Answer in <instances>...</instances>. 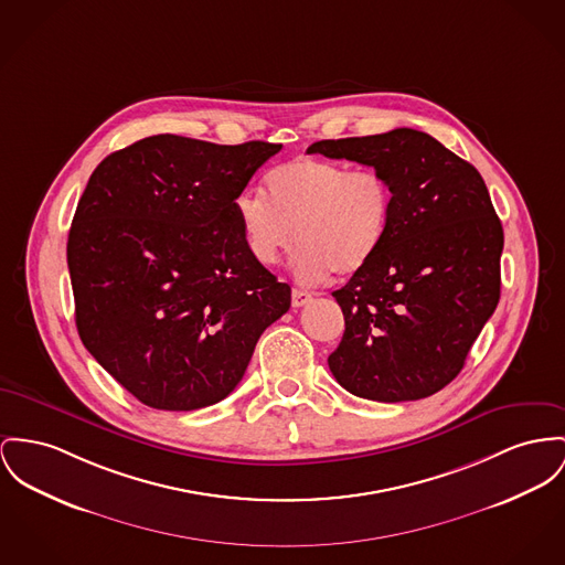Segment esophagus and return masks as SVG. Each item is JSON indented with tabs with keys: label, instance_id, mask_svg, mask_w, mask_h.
Wrapping results in <instances>:
<instances>
[{
	"label": "esophagus",
	"instance_id": "esophagus-1",
	"mask_svg": "<svg viewBox=\"0 0 565 565\" xmlns=\"http://www.w3.org/2000/svg\"><path fill=\"white\" fill-rule=\"evenodd\" d=\"M310 300H312V296H310L308 291H301V289H294V291H291V303L298 306V308L306 306Z\"/></svg>",
	"mask_w": 565,
	"mask_h": 565
}]
</instances>
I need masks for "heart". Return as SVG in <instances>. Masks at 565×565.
<instances>
[{
  "instance_id": "obj_1",
  "label": "heart",
  "mask_w": 565,
  "mask_h": 565,
  "mask_svg": "<svg viewBox=\"0 0 565 565\" xmlns=\"http://www.w3.org/2000/svg\"><path fill=\"white\" fill-rule=\"evenodd\" d=\"M267 196L244 190L233 210L248 253L259 265L276 264L300 244L291 267L301 282L332 271H362L381 250L394 212V192L376 169L298 156L265 175Z\"/></svg>"
}]
</instances>
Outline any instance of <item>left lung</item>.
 Instances as JSON below:
<instances>
[{
	"mask_svg": "<svg viewBox=\"0 0 565 565\" xmlns=\"http://www.w3.org/2000/svg\"><path fill=\"white\" fill-rule=\"evenodd\" d=\"M308 153L381 171L394 192L375 259L334 291L344 315L328 358L340 385L369 401L444 390L497 308L503 228L473 164L414 128L317 141Z\"/></svg>",
	"mask_w": 565,
	"mask_h": 565,
	"instance_id": "1",
	"label": "left lung"
}]
</instances>
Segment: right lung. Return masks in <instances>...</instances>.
<instances>
[{
  "instance_id": "1",
  "label": "right lung",
  "mask_w": 565,
  "mask_h": 565,
  "mask_svg": "<svg viewBox=\"0 0 565 565\" xmlns=\"http://www.w3.org/2000/svg\"><path fill=\"white\" fill-rule=\"evenodd\" d=\"M280 148L153 135L107 156L78 199L68 233L78 337L151 409L226 398L291 306L233 210Z\"/></svg>"
}]
</instances>
